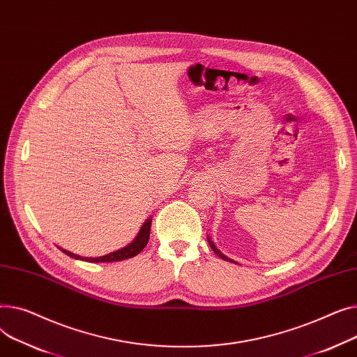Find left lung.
I'll use <instances>...</instances> for the list:
<instances>
[{"instance_id": "1", "label": "left lung", "mask_w": 357, "mask_h": 357, "mask_svg": "<svg viewBox=\"0 0 357 357\" xmlns=\"http://www.w3.org/2000/svg\"><path fill=\"white\" fill-rule=\"evenodd\" d=\"M207 241H208V245H211V248H212V249H213V250H215V254H216V255H219V257H220V258H222V259H225V261H229V262H234V264H236V262H235V261H234V259H230V258H227V257H225V255H223V254H222V252H220V250H219V249H218V248H216V245H215V243H213V242H212V241H211V239H207Z\"/></svg>"}]
</instances>
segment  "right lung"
I'll return each instance as SVG.
<instances>
[{
	"instance_id": "right-lung-1",
	"label": "right lung",
	"mask_w": 357,
	"mask_h": 357,
	"mask_svg": "<svg viewBox=\"0 0 357 357\" xmlns=\"http://www.w3.org/2000/svg\"><path fill=\"white\" fill-rule=\"evenodd\" d=\"M151 222L153 219H146L142 225V227L139 229L138 235L135 236V239L127 245L123 246L118 250H115V252H111L108 255H103V257H98V258H86V257H80V255H76V254H72L69 252V250L66 249H61L63 254L69 255L70 258H75V259H80V261H86V262H118V261H123V259H128V258H134L135 255H138L141 250L145 248V245L149 243V239H150V230H151Z\"/></svg>"
}]
</instances>
